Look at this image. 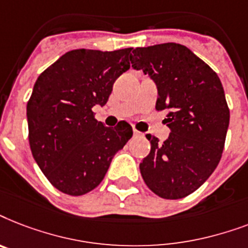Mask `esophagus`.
I'll return each mask as SVG.
<instances>
[{"mask_svg": "<svg viewBox=\"0 0 248 248\" xmlns=\"http://www.w3.org/2000/svg\"><path fill=\"white\" fill-rule=\"evenodd\" d=\"M133 134H134V137H142V136H143V134L140 133V132H138V130H136V129L133 130Z\"/></svg>", "mask_w": 248, "mask_h": 248, "instance_id": "34e87169", "label": "esophagus"}]
</instances>
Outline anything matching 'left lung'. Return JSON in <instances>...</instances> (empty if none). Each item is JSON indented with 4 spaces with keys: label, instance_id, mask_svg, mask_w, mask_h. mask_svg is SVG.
I'll list each match as a JSON object with an SVG mask.
<instances>
[{
    "label": "left lung",
    "instance_id": "left-lung-1",
    "mask_svg": "<svg viewBox=\"0 0 248 248\" xmlns=\"http://www.w3.org/2000/svg\"><path fill=\"white\" fill-rule=\"evenodd\" d=\"M132 68L157 88V110H169L171 133L160 143L148 134L151 151L140 161L144 183L168 200L183 199L217 169L229 126V108L217 74L179 43L137 47Z\"/></svg>",
    "mask_w": 248,
    "mask_h": 248
}]
</instances>
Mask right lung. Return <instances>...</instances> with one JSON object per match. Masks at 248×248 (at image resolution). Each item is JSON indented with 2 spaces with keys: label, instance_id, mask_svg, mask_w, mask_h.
<instances>
[{
  "label": "right lung",
  "instance_id": "obj_1",
  "mask_svg": "<svg viewBox=\"0 0 248 248\" xmlns=\"http://www.w3.org/2000/svg\"><path fill=\"white\" fill-rule=\"evenodd\" d=\"M132 48L69 51L39 75L27 105L29 144L46 178L59 191L82 196L98 186L115 154L133 136L126 122L115 128L94 119L115 80L130 68Z\"/></svg>",
  "mask_w": 248,
  "mask_h": 248
}]
</instances>
